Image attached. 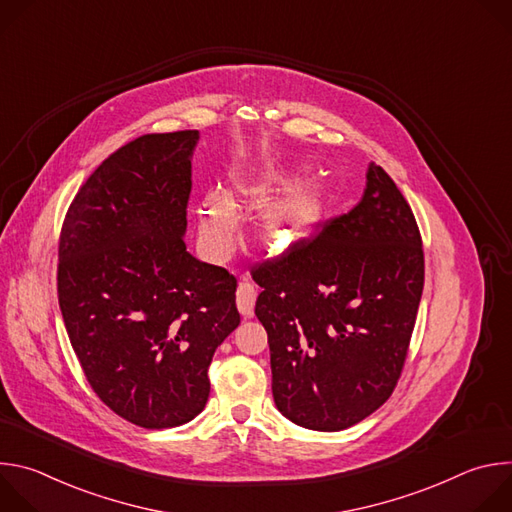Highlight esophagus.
<instances>
[{"mask_svg":"<svg viewBox=\"0 0 512 512\" xmlns=\"http://www.w3.org/2000/svg\"><path fill=\"white\" fill-rule=\"evenodd\" d=\"M257 300V289L251 283H241L237 291V308L243 314V318H251L255 310Z\"/></svg>","mask_w":512,"mask_h":512,"instance_id":"esophagus-1","label":"esophagus"}]
</instances>
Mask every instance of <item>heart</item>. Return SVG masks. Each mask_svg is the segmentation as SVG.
<instances>
[{
	"label": "heart",
	"mask_w": 512,
	"mask_h": 512,
	"mask_svg": "<svg viewBox=\"0 0 512 512\" xmlns=\"http://www.w3.org/2000/svg\"><path fill=\"white\" fill-rule=\"evenodd\" d=\"M279 184H283V180L269 178L257 186H251L249 192L257 200H263L275 192ZM322 212V192L312 184H296L263 208L261 225L269 243L277 247H289L304 241L314 231ZM198 221L210 253L218 257L225 255L235 241L237 229L233 202L223 194H206L198 202Z\"/></svg>",
	"instance_id": "heart-1"
}]
</instances>
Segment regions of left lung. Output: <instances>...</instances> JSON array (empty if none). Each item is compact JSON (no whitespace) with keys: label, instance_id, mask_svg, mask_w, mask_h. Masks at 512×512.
<instances>
[{"label":"left lung","instance_id":"obj_1","mask_svg":"<svg viewBox=\"0 0 512 512\" xmlns=\"http://www.w3.org/2000/svg\"><path fill=\"white\" fill-rule=\"evenodd\" d=\"M251 275L267 330L277 409L316 431L377 411L397 387L421 302L425 261L411 206L369 164L360 202Z\"/></svg>","mask_w":512,"mask_h":512}]
</instances>
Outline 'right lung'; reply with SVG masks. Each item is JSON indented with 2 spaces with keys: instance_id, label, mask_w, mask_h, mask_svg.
<instances>
[{
  "instance_id": "add662e5",
  "label": "right lung",
  "mask_w": 512,
  "mask_h": 512,
  "mask_svg": "<svg viewBox=\"0 0 512 512\" xmlns=\"http://www.w3.org/2000/svg\"><path fill=\"white\" fill-rule=\"evenodd\" d=\"M198 131L145 133L70 202L58 239V306L97 397L145 429L206 405L214 350L241 322L237 279L186 251Z\"/></svg>"
}]
</instances>
